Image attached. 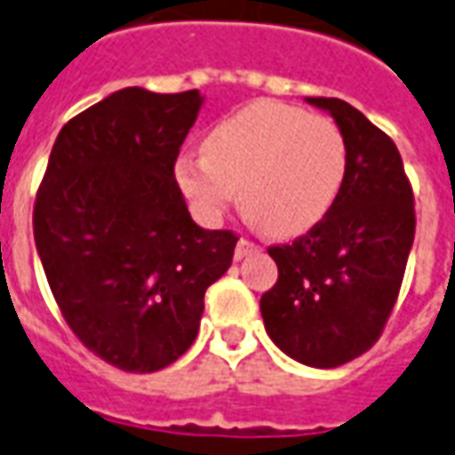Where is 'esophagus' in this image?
Listing matches in <instances>:
<instances>
[{
  "label": "esophagus",
  "instance_id": "34e87169",
  "mask_svg": "<svg viewBox=\"0 0 455 455\" xmlns=\"http://www.w3.org/2000/svg\"><path fill=\"white\" fill-rule=\"evenodd\" d=\"M251 253H258V246L253 243V241H248V238H241L236 243V251H234V256H236V260H241V258L251 256Z\"/></svg>",
  "mask_w": 455,
  "mask_h": 455
}]
</instances>
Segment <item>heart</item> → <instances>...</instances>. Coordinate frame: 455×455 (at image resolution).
Masks as SVG:
<instances>
[{"label":"heart","mask_w":455,"mask_h":455,"mask_svg":"<svg viewBox=\"0 0 455 455\" xmlns=\"http://www.w3.org/2000/svg\"><path fill=\"white\" fill-rule=\"evenodd\" d=\"M348 172L341 129L283 102H253L209 131L204 153H182L175 180L209 221L241 209L266 234L302 236L334 209Z\"/></svg>","instance_id":"1"}]
</instances>
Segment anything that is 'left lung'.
<instances>
[{
	"instance_id": "left-lung-1",
	"label": "left lung",
	"mask_w": 455,
	"mask_h": 455,
	"mask_svg": "<svg viewBox=\"0 0 455 455\" xmlns=\"http://www.w3.org/2000/svg\"><path fill=\"white\" fill-rule=\"evenodd\" d=\"M341 129L348 172L334 209L292 246L267 248L277 283L260 297L267 336L297 363L336 368L378 341L414 243L400 150L355 107L305 97Z\"/></svg>"
}]
</instances>
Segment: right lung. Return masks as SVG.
<instances>
[{"label": "right lung", "instance_id": "obj_1", "mask_svg": "<svg viewBox=\"0 0 455 455\" xmlns=\"http://www.w3.org/2000/svg\"><path fill=\"white\" fill-rule=\"evenodd\" d=\"M202 102L199 90L104 97L58 133L36 197V251L55 302L121 371L178 361L234 258L238 238L197 227L172 172Z\"/></svg>", "mask_w": 455, "mask_h": 455}]
</instances>
